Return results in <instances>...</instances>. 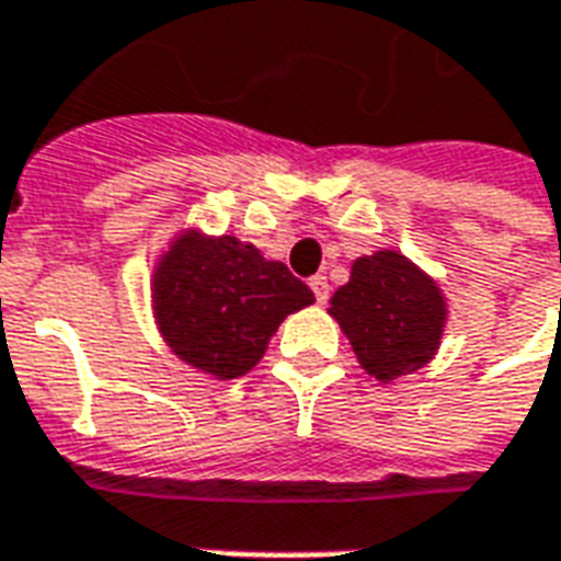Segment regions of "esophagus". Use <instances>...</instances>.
Returning a JSON list of instances; mask_svg holds the SVG:
<instances>
[{
    "label": "esophagus",
    "instance_id": "34e87169",
    "mask_svg": "<svg viewBox=\"0 0 561 561\" xmlns=\"http://www.w3.org/2000/svg\"><path fill=\"white\" fill-rule=\"evenodd\" d=\"M309 288L316 291V300H318V304H321V306L328 304V297H330L328 276H312V279H309Z\"/></svg>",
    "mask_w": 561,
    "mask_h": 561
}]
</instances>
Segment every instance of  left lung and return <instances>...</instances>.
Instances as JSON below:
<instances>
[{
	"mask_svg": "<svg viewBox=\"0 0 561 561\" xmlns=\"http://www.w3.org/2000/svg\"><path fill=\"white\" fill-rule=\"evenodd\" d=\"M330 318L345 333L364 373L390 385L430 364L447 324L442 285L397 249L357 257L330 297Z\"/></svg>",
	"mask_w": 561,
	"mask_h": 561,
	"instance_id": "8db88e82",
	"label": "left lung"
}]
</instances>
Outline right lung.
Segmentation results:
<instances>
[{
	"mask_svg": "<svg viewBox=\"0 0 561 561\" xmlns=\"http://www.w3.org/2000/svg\"><path fill=\"white\" fill-rule=\"evenodd\" d=\"M152 318L183 364L219 381L245 376L273 333L316 294L233 233L185 225L161 249L149 276Z\"/></svg>",
	"mask_w": 561,
	"mask_h": 561,
	"instance_id": "1",
	"label": "right lung"
}]
</instances>
